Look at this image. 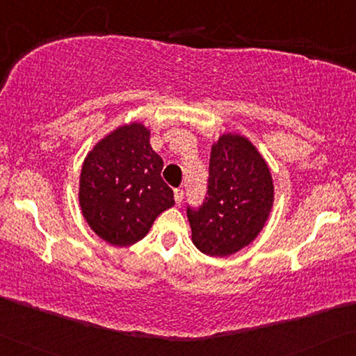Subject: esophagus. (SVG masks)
I'll use <instances>...</instances> for the list:
<instances>
[{
    "instance_id": "esophagus-1",
    "label": "esophagus",
    "mask_w": 356,
    "mask_h": 356,
    "mask_svg": "<svg viewBox=\"0 0 356 356\" xmlns=\"http://www.w3.org/2000/svg\"><path fill=\"white\" fill-rule=\"evenodd\" d=\"M183 199H184V191L181 188L175 189V202L179 205L183 202Z\"/></svg>"
}]
</instances>
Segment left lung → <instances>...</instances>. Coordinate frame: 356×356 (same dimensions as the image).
<instances>
[{
    "instance_id": "1",
    "label": "left lung",
    "mask_w": 356,
    "mask_h": 356,
    "mask_svg": "<svg viewBox=\"0 0 356 356\" xmlns=\"http://www.w3.org/2000/svg\"><path fill=\"white\" fill-rule=\"evenodd\" d=\"M273 202L269 167L240 135H222L211 147L207 195L188 205L193 242L209 256H229L253 242Z\"/></svg>"
}]
</instances>
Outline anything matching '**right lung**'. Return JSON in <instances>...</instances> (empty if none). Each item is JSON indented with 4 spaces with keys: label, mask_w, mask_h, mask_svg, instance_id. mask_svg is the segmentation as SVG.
Instances as JSON below:
<instances>
[{
    "label": "right lung",
    "mask_w": 356,
    "mask_h": 356,
    "mask_svg": "<svg viewBox=\"0 0 356 356\" xmlns=\"http://www.w3.org/2000/svg\"><path fill=\"white\" fill-rule=\"evenodd\" d=\"M162 167L145 125H124L103 138L81 172L79 204L92 231L116 247L143 238L156 218L175 204Z\"/></svg>",
    "instance_id": "obj_1"
}]
</instances>
